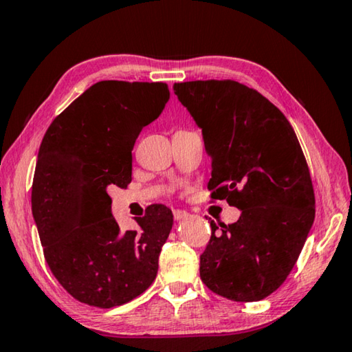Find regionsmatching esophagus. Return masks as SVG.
Segmentation results:
<instances>
[{
  "mask_svg": "<svg viewBox=\"0 0 352 352\" xmlns=\"http://www.w3.org/2000/svg\"><path fill=\"white\" fill-rule=\"evenodd\" d=\"M190 217V213L186 210H181V208H177V210H173V218L176 221H182V219H187Z\"/></svg>",
  "mask_w": 352,
  "mask_h": 352,
  "instance_id": "obj_1",
  "label": "esophagus"
}]
</instances>
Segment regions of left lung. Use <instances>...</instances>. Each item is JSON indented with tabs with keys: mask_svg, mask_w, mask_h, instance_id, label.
<instances>
[{
	"mask_svg": "<svg viewBox=\"0 0 352 352\" xmlns=\"http://www.w3.org/2000/svg\"><path fill=\"white\" fill-rule=\"evenodd\" d=\"M173 89L202 128L212 156V199L241 210L229 226L208 219L201 280L232 301L266 298L291 274L316 218L297 134L274 103L235 80H195Z\"/></svg>",
	"mask_w": 352,
	"mask_h": 352,
	"instance_id": "8db88e82",
	"label": "left lung"
}]
</instances>
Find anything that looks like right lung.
<instances>
[{
	"label": "right lung",
	"mask_w": 352,
	"mask_h": 352,
	"mask_svg": "<svg viewBox=\"0 0 352 352\" xmlns=\"http://www.w3.org/2000/svg\"><path fill=\"white\" fill-rule=\"evenodd\" d=\"M170 98L162 82L103 80L77 97L49 125L32 182V213L46 263L80 303L125 305L157 275L173 213L164 204L120 233L108 188L131 182V150L142 128Z\"/></svg>",
	"instance_id": "obj_1"
}]
</instances>
